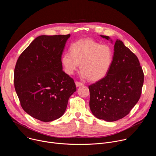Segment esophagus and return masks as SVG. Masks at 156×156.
<instances>
[{
    "mask_svg": "<svg viewBox=\"0 0 156 156\" xmlns=\"http://www.w3.org/2000/svg\"><path fill=\"white\" fill-rule=\"evenodd\" d=\"M75 84H76V87H80V86H82L84 85V84H83V83L78 82V81H76V82H75Z\"/></svg>",
    "mask_w": 156,
    "mask_h": 156,
    "instance_id": "obj_1",
    "label": "esophagus"
}]
</instances>
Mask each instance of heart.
<instances>
[{"label":"heart","instance_id":"heart-1","mask_svg":"<svg viewBox=\"0 0 156 156\" xmlns=\"http://www.w3.org/2000/svg\"><path fill=\"white\" fill-rule=\"evenodd\" d=\"M114 54L107 45H101L91 39H83L70 46V53H65L61 58L64 71L72 75L80 64L81 76L97 81L108 73L113 62Z\"/></svg>","mask_w":156,"mask_h":156}]
</instances>
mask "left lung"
<instances>
[{
	"instance_id": "8db88e82",
	"label": "left lung",
	"mask_w": 156,
	"mask_h": 156,
	"mask_svg": "<svg viewBox=\"0 0 156 156\" xmlns=\"http://www.w3.org/2000/svg\"><path fill=\"white\" fill-rule=\"evenodd\" d=\"M101 36L110 39L107 36ZM143 83L144 73L138 57L122 41L117 39L113 62L108 73L89 86L93 114L107 122L123 118L138 102Z\"/></svg>"
}]
</instances>
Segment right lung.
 Masks as SVG:
<instances>
[{"mask_svg": "<svg viewBox=\"0 0 156 156\" xmlns=\"http://www.w3.org/2000/svg\"><path fill=\"white\" fill-rule=\"evenodd\" d=\"M67 35L37 37L21 53L14 70L21 105L32 117L49 122L61 117L76 91L74 80L62 70L61 58Z\"/></svg>", "mask_w": 156, "mask_h": 156, "instance_id": "obj_1", "label": "right lung"}]
</instances>
